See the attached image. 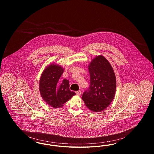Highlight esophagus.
I'll return each instance as SVG.
<instances>
[{"label": "esophagus", "mask_w": 154, "mask_h": 154, "mask_svg": "<svg viewBox=\"0 0 154 154\" xmlns=\"http://www.w3.org/2000/svg\"><path fill=\"white\" fill-rule=\"evenodd\" d=\"M76 95H79V96H80L81 95H82V92H81V91H76Z\"/></svg>", "instance_id": "1"}]
</instances>
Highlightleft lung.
<instances>
[{"label": "left lung", "mask_w": 154, "mask_h": 154, "mask_svg": "<svg viewBox=\"0 0 154 154\" xmlns=\"http://www.w3.org/2000/svg\"><path fill=\"white\" fill-rule=\"evenodd\" d=\"M88 68L90 85L82 98L91 111L100 112L110 105L115 96L116 78L113 68L102 55L95 57Z\"/></svg>", "instance_id": "obj_1"}]
</instances>
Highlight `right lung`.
<instances>
[{
	"mask_svg": "<svg viewBox=\"0 0 154 154\" xmlns=\"http://www.w3.org/2000/svg\"><path fill=\"white\" fill-rule=\"evenodd\" d=\"M64 69L56 63L47 66L41 74L39 90L42 100L54 109L63 106L75 93L69 90V82L67 79L60 81Z\"/></svg>",
	"mask_w": 154,
	"mask_h": 154,
	"instance_id": "obj_1",
	"label": "right lung"
}]
</instances>
